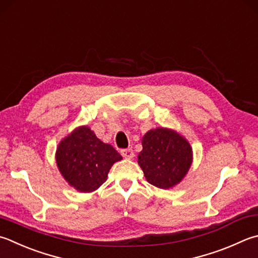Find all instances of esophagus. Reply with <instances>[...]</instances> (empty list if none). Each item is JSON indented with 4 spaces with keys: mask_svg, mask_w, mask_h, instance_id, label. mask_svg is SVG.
Returning <instances> with one entry per match:
<instances>
[{
    "mask_svg": "<svg viewBox=\"0 0 258 258\" xmlns=\"http://www.w3.org/2000/svg\"><path fill=\"white\" fill-rule=\"evenodd\" d=\"M121 155H122V156L124 157V158H133L134 156H135V154H134V150L131 149V148H125V149H121Z\"/></svg>",
    "mask_w": 258,
    "mask_h": 258,
    "instance_id": "34e87169",
    "label": "esophagus"
}]
</instances>
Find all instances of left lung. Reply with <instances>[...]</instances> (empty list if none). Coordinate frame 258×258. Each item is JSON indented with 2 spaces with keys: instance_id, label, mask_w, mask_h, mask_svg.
Here are the masks:
<instances>
[{
  "instance_id": "8db88e82",
  "label": "left lung",
  "mask_w": 258,
  "mask_h": 258,
  "mask_svg": "<svg viewBox=\"0 0 258 258\" xmlns=\"http://www.w3.org/2000/svg\"><path fill=\"white\" fill-rule=\"evenodd\" d=\"M191 163V146L175 131L157 128L144 136L138 164L153 185L159 188L176 185L185 176Z\"/></svg>"
}]
</instances>
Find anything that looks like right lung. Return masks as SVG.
Segmentation results:
<instances>
[{"label":"right lung","mask_w":258,"mask_h":258,"mask_svg":"<svg viewBox=\"0 0 258 258\" xmlns=\"http://www.w3.org/2000/svg\"><path fill=\"white\" fill-rule=\"evenodd\" d=\"M122 157L109 144L102 143L90 128L81 127L61 140L56 162L60 173L80 192H92L106 181L113 163Z\"/></svg>","instance_id":"add662e5"}]
</instances>
